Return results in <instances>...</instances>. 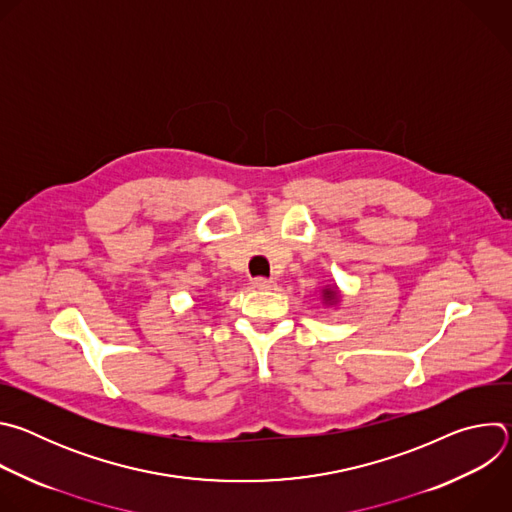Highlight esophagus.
<instances>
[{"label": "esophagus", "instance_id": "34e87169", "mask_svg": "<svg viewBox=\"0 0 512 512\" xmlns=\"http://www.w3.org/2000/svg\"><path fill=\"white\" fill-rule=\"evenodd\" d=\"M253 285H255L257 289H273V287H275V281H273V279H265V277H257V279L253 281Z\"/></svg>", "mask_w": 512, "mask_h": 512}]
</instances>
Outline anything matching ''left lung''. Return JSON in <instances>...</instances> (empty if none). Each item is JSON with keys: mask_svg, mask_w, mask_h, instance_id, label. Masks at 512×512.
Returning a JSON list of instances; mask_svg holds the SVG:
<instances>
[{"mask_svg": "<svg viewBox=\"0 0 512 512\" xmlns=\"http://www.w3.org/2000/svg\"><path fill=\"white\" fill-rule=\"evenodd\" d=\"M320 298H322V304L326 308L336 310L340 306V302H342V291H340V287L336 283L334 285H324L320 289Z\"/></svg>", "mask_w": 512, "mask_h": 512, "instance_id": "left-lung-1", "label": "left lung"}]
</instances>
